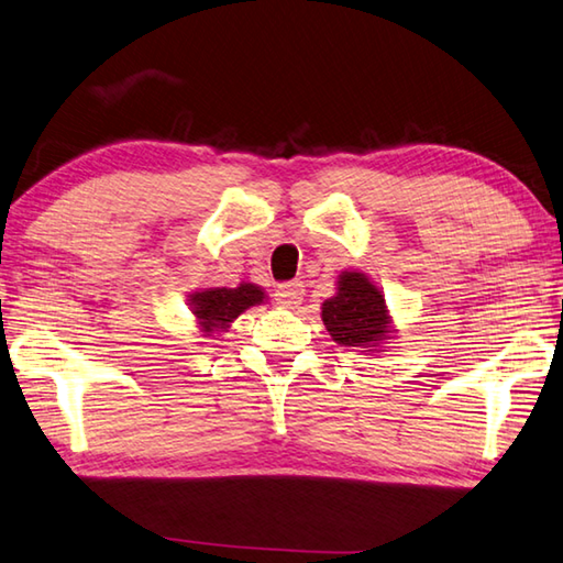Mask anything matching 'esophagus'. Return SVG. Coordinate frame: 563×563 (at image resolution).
<instances>
[{
    "mask_svg": "<svg viewBox=\"0 0 563 563\" xmlns=\"http://www.w3.org/2000/svg\"><path fill=\"white\" fill-rule=\"evenodd\" d=\"M302 297H305V285L300 280L285 283L275 290V302L285 307V310H295L297 305H302Z\"/></svg>",
    "mask_w": 563,
    "mask_h": 563,
    "instance_id": "obj_1",
    "label": "esophagus"
}]
</instances>
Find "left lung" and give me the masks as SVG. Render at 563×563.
<instances>
[{"label":"left lung","mask_w":563,"mask_h":563,"mask_svg":"<svg viewBox=\"0 0 563 563\" xmlns=\"http://www.w3.org/2000/svg\"><path fill=\"white\" fill-rule=\"evenodd\" d=\"M322 322L336 344L371 354L385 351L398 334L383 290L361 271L339 273L336 292L322 302Z\"/></svg>","instance_id":"obj_1"}]
</instances>
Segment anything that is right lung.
<instances>
[{
	"label": "right lung",
	"mask_w": 563,
	"mask_h": 563,
	"mask_svg": "<svg viewBox=\"0 0 563 563\" xmlns=\"http://www.w3.org/2000/svg\"><path fill=\"white\" fill-rule=\"evenodd\" d=\"M268 300L266 290L253 283H239L236 288H197L187 295V305L205 336L229 332L239 314Z\"/></svg>",
	"instance_id": "1"
}]
</instances>
